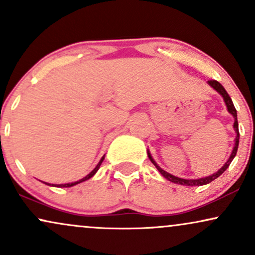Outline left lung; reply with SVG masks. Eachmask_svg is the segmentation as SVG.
<instances>
[{"label": "left lung", "mask_w": 255, "mask_h": 255, "mask_svg": "<svg viewBox=\"0 0 255 255\" xmlns=\"http://www.w3.org/2000/svg\"><path fill=\"white\" fill-rule=\"evenodd\" d=\"M208 85H209L210 87H213V89H214V90L216 91V92H218V93L220 94V96L222 97V98H224V102H225V104H226V108H227V111H228L229 113H231L232 116H233V118H234V125H233V128H234L235 134H237V136H235L234 147H233V150H232V153H231V156H229L228 161L226 162L224 165H222V168H220L219 170L216 171V172H214V174H213V175L207 176V177L196 178V180H191V178H181V177H177V176H174V175L169 174V172H166L165 170H163L161 166H159V165L157 164V163L155 162V159L152 158L151 153H150L149 150H147V157H149L150 161L152 162V164L156 166L157 170L161 172V175L163 176V177L166 178V180H168V181L172 182V183L181 184V185H187V187H199V185L208 184V183H210V182H213L214 180H216V178H218L220 175L224 174V172L226 171V169L228 168L229 164H231L232 161H233V159H234L235 155H237L238 146H239V138H240V133H239V124H238L237 110H235L234 104H233V102H232L231 97L228 96L227 91H226V90L224 89V86H222V85L220 84L219 81H216V80H209V81H208Z\"/></svg>", "instance_id": "8db88e82"}]
</instances>
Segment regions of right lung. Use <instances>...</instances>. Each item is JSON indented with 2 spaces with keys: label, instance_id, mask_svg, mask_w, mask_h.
Masks as SVG:
<instances>
[{
  "label": "right lung",
  "instance_id": "right-lung-1",
  "mask_svg": "<svg viewBox=\"0 0 255 255\" xmlns=\"http://www.w3.org/2000/svg\"><path fill=\"white\" fill-rule=\"evenodd\" d=\"M104 158H105V156H103V157H102V159H100V162L98 163V164H97L96 168H94L93 170L91 171L89 175H86V176H85V177H83V178H81V180H79V181L72 182V183H65V184H51V183H47V182H43V183L47 184V185H51V187H58V188H70V187H73V185H75V184L81 183V182L87 181V180H90L91 177H93V176L96 175V172L99 170V168H100V165H102V163H103V161H104Z\"/></svg>",
  "mask_w": 255,
  "mask_h": 255
}]
</instances>
